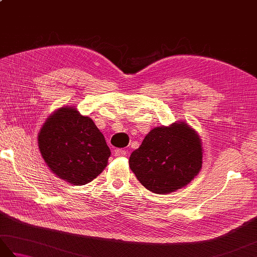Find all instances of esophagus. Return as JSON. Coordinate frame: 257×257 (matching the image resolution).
Listing matches in <instances>:
<instances>
[{
	"mask_svg": "<svg viewBox=\"0 0 257 257\" xmlns=\"http://www.w3.org/2000/svg\"><path fill=\"white\" fill-rule=\"evenodd\" d=\"M113 155H114V157H123L127 155V151L122 150V149H116L113 151Z\"/></svg>",
	"mask_w": 257,
	"mask_h": 257,
	"instance_id": "esophagus-1",
	"label": "esophagus"
}]
</instances>
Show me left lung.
I'll list each match as a JSON object with an SVG mask.
<instances>
[{
    "instance_id": "8db88e82",
    "label": "left lung",
    "mask_w": 257,
    "mask_h": 257,
    "mask_svg": "<svg viewBox=\"0 0 257 257\" xmlns=\"http://www.w3.org/2000/svg\"><path fill=\"white\" fill-rule=\"evenodd\" d=\"M201 139L185 121L150 130L129 158V167L146 189L168 194L184 188L202 168Z\"/></svg>"
}]
</instances>
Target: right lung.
Here are the masks:
<instances>
[{
	"instance_id": "add662e5",
	"label": "right lung",
	"mask_w": 257,
	"mask_h": 257,
	"mask_svg": "<svg viewBox=\"0 0 257 257\" xmlns=\"http://www.w3.org/2000/svg\"><path fill=\"white\" fill-rule=\"evenodd\" d=\"M37 144L51 171L73 185L91 182L110 157L105 137L91 118L69 106L57 109L46 119Z\"/></svg>"
}]
</instances>
